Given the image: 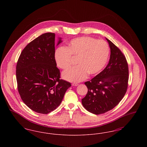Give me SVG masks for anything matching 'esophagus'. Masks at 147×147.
<instances>
[{
    "label": "esophagus",
    "mask_w": 147,
    "mask_h": 147,
    "mask_svg": "<svg viewBox=\"0 0 147 147\" xmlns=\"http://www.w3.org/2000/svg\"><path fill=\"white\" fill-rule=\"evenodd\" d=\"M72 85H73V86H77L78 85V84H77V83H73Z\"/></svg>",
    "instance_id": "esophagus-1"
}]
</instances>
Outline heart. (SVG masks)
I'll list each match as a JSON object with an SVG mask.
<instances>
[{
  "label": "heart",
  "instance_id": "b5f03b06",
  "mask_svg": "<svg viewBox=\"0 0 147 147\" xmlns=\"http://www.w3.org/2000/svg\"><path fill=\"white\" fill-rule=\"evenodd\" d=\"M110 49L107 42L88 36L74 38L67 47H59L55 52L57 65L64 70L68 69L72 57L78 58V65L63 72V79L71 82H80L89 74L96 75L104 68L107 62Z\"/></svg>",
  "mask_w": 147,
  "mask_h": 147
}]
</instances>
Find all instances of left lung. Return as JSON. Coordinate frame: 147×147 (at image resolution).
Instances as JSON below:
<instances>
[{
	"mask_svg": "<svg viewBox=\"0 0 147 147\" xmlns=\"http://www.w3.org/2000/svg\"><path fill=\"white\" fill-rule=\"evenodd\" d=\"M110 48V58L105 69L90 81L82 100L84 108L92 113L107 112L119 104L126 94L128 81V67L126 57L119 48L106 38Z\"/></svg>",
	"mask_w": 147,
	"mask_h": 147,
	"instance_id": "1",
	"label": "left lung"
}]
</instances>
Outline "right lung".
I'll return each mask as SVG.
<instances>
[{
    "mask_svg": "<svg viewBox=\"0 0 147 147\" xmlns=\"http://www.w3.org/2000/svg\"><path fill=\"white\" fill-rule=\"evenodd\" d=\"M57 46L62 42L58 37ZM55 34L40 35L22 50L16 64L18 89L34 111L47 114L61 104L70 83L60 79L55 59Z\"/></svg>",
    "mask_w": 147,
    "mask_h": 147,
    "instance_id": "1",
    "label": "right lung"
}]
</instances>
